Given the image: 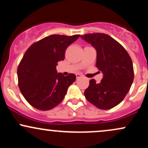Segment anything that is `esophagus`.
<instances>
[{"instance_id": "1", "label": "esophagus", "mask_w": 148, "mask_h": 148, "mask_svg": "<svg viewBox=\"0 0 148 148\" xmlns=\"http://www.w3.org/2000/svg\"><path fill=\"white\" fill-rule=\"evenodd\" d=\"M76 79H79V78H81V76H82V75H81V74H76Z\"/></svg>"}]
</instances>
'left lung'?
<instances>
[{
	"label": "left lung",
	"instance_id": "1",
	"mask_svg": "<svg viewBox=\"0 0 148 148\" xmlns=\"http://www.w3.org/2000/svg\"><path fill=\"white\" fill-rule=\"evenodd\" d=\"M81 37L96 49V66L103 73L99 84L95 79L90 81L84 95L100 109L113 108L124 99L133 83L132 59L123 46L106 34H86Z\"/></svg>",
	"mask_w": 148,
	"mask_h": 148
}]
</instances>
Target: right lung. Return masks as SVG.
Here are the masks:
<instances>
[{
    "instance_id": "right-lung-1",
    "label": "right lung",
    "mask_w": 148,
    "mask_h": 148,
    "mask_svg": "<svg viewBox=\"0 0 148 148\" xmlns=\"http://www.w3.org/2000/svg\"><path fill=\"white\" fill-rule=\"evenodd\" d=\"M79 37L51 35L27 49L18 66V85L34 108L52 109L62 101L69 86L75 81V74L64 76L57 72L56 66L64 59L66 49Z\"/></svg>"
}]
</instances>
